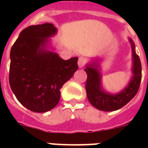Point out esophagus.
Returning <instances> with one entry per match:
<instances>
[{"instance_id": "34e87169", "label": "esophagus", "mask_w": 148, "mask_h": 148, "mask_svg": "<svg viewBox=\"0 0 148 148\" xmlns=\"http://www.w3.org/2000/svg\"><path fill=\"white\" fill-rule=\"evenodd\" d=\"M86 64V59L82 57L78 58V61H77V65H78V67L82 68Z\"/></svg>"}]
</instances>
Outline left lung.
I'll list each match as a JSON object with an SVG mask.
<instances>
[{
  "label": "left lung",
  "instance_id": "left-lung-1",
  "mask_svg": "<svg viewBox=\"0 0 148 148\" xmlns=\"http://www.w3.org/2000/svg\"><path fill=\"white\" fill-rule=\"evenodd\" d=\"M132 52V77L127 86L117 93H110L103 89L101 74L100 72V59H94L86 66L87 74L86 83L87 97L91 105L99 110L111 112L121 109L136 94L141 82V62L135 51V43L129 38ZM148 69V66H147Z\"/></svg>",
  "mask_w": 148,
  "mask_h": 148
}]
</instances>
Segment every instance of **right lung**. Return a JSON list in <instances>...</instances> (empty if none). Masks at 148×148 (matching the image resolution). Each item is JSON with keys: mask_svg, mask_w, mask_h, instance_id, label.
Segmentation results:
<instances>
[{"mask_svg": "<svg viewBox=\"0 0 148 148\" xmlns=\"http://www.w3.org/2000/svg\"><path fill=\"white\" fill-rule=\"evenodd\" d=\"M57 32L50 23L29 26L11 48L10 87L21 105L35 112H46L58 105L60 89L78 68L77 57L64 60L51 47L49 38Z\"/></svg>", "mask_w": 148, "mask_h": 148, "instance_id": "add662e5", "label": "right lung"}]
</instances>
